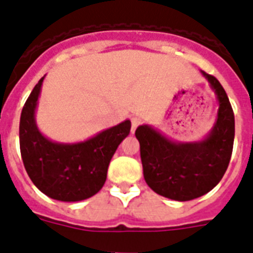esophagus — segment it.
Returning a JSON list of instances; mask_svg holds the SVG:
<instances>
[{
	"label": "esophagus",
	"mask_w": 253,
	"mask_h": 253,
	"mask_svg": "<svg viewBox=\"0 0 253 253\" xmlns=\"http://www.w3.org/2000/svg\"><path fill=\"white\" fill-rule=\"evenodd\" d=\"M130 123H132V133L136 130V128L138 126V125L141 124V120L138 119V117H132V120H130Z\"/></svg>",
	"instance_id": "esophagus-1"
}]
</instances>
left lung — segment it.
<instances>
[{
  "instance_id": "obj_1",
  "label": "left lung",
  "mask_w": 253,
  "mask_h": 253,
  "mask_svg": "<svg viewBox=\"0 0 253 253\" xmlns=\"http://www.w3.org/2000/svg\"><path fill=\"white\" fill-rule=\"evenodd\" d=\"M216 93L218 117L203 141L173 142L149 125L136 129L145 182L162 197L185 202L205 195L218 185L230 164L235 116L219 80L202 71Z\"/></svg>"
}]
</instances>
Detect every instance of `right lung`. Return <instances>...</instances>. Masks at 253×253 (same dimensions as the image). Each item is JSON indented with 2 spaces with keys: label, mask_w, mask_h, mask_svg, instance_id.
Instances as JSON below:
<instances>
[{
  "label": "right lung",
  "mask_w": 253,
  "mask_h": 253,
  "mask_svg": "<svg viewBox=\"0 0 253 253\" xmlns=\"http://www.w3.org/2000/svg\"><path fill=\"white\" fill-rule=\"evenodd\" d=\"M43 79L23 105L19 121V148L29 177L47 197L62 202L91 198L104 186L111 158L130 132V121L112 126L76 144L48 140L35 124V108Z\"/></svg>",
  "instance_id": "obj_1"
}]
</instances>
